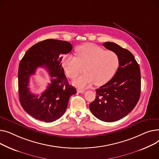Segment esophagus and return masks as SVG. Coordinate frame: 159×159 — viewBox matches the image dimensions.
I'll list each match as a JSON object with an SVG mask.
<instances>
[{"label":"esophagus","mask_w":159,"mask_h":159,"mask_svg":"<svg viewBox=\"0 0 159 159\" xmlns=\"http://www.w3.org/2000/svg\"><path fill=\"white\" fill-rule=\"evenodd\" d=\"M77 92H78V93H84V92H85V91H84L83 90L80 89H78L77 90Z\"/></svg>","instance_id":"obj_1"}]
</instances>
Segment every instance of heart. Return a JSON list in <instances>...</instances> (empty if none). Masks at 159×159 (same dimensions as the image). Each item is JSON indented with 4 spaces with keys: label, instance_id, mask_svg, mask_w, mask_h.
<instances>
[{
    "label": "heart",
    "instance_id": "1",
    "mask_svg": "<svg viewBox=\"0 0 159 159\" xmlns=\"http://www.w3.org/2000/svg\"><path fill=\"white\" fill-rule=\"evenodd\" d=\"M77 58L67 55L61 60V66L67 76L74 79L83 72L85 74L73 81L80 88H87L93 84L101 86L107 83L119 67V58L111 51H104L98 45L86 43L76 50Z\"/></svg>",
    "mask_w": 159,
    "mask_h": 159
}]
</instances>
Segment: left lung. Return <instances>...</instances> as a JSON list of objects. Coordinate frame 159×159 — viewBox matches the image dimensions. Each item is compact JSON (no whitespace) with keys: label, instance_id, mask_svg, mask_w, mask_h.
Here are the masks:
<instances>
[{"label":"left lung","instance_id":"obj_1","mask_svg":"<svg viewBox=\"0 0 159 159\" xmlns=\"http://www.w3.org/2000/svg\"><path fill=\"white\" fill-rule=\"evenodd\" d=\"M119 58L114 77L96 90V99L89 105L92 114L105 122L122 119L136 106L141 95V71L134 56L113 42L102 44Z\"/></svg>","mask_w":159,"mask_h":159}]
</instances>
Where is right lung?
<instances>
[{"mask_svg": "<svg viewBox=\"0 0 159 159\" xmlns=\"http://www.w3.org/2000/svg\"><path fill=\"white\" fill-rule=\"evenodd\" d=\"M72 49L70 43L48 39L33 45L27 51L18 67V94L21 106L36 119L51 123L60 118L67 109L70 97L76 90L70 85L61 67L63 54ZM39 67H45L51 83L41 96L30 92L29 78Z\"/></svg>", "mask_w": 159, "mask_h": 159, "instance_id": "add662e5", "label": "right lung"}]
</instances>
